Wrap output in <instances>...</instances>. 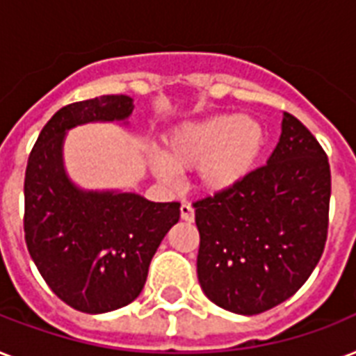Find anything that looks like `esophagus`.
Listing matches in <instances>:
<instances>
[{"label":"esophagus","instance_id":"esophagus-1","mask_svg":"<svg viewBox=\"0 0 356 356\" xmlns=\"http://www.w3.org/2000/svg\"><path fill=\"white\" fill-rule=\"evenodd\" d=\"M181 218H183L184 222H194V209H192L190 203L181 205Z\"/></svg>","mask_w":356,"mask_h":356}]
</instances>
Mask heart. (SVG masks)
I'll list each match as a JSON object with an SVG mask.
<instances>
[{
  "label": "heart",
  "mask_w": 356,
  "mask_h": 356,
  "mask_svg": "<svg viewBox=\"0 0 356 356\" xmlns=\"http://www.w3.org/2000/svg\"><path fill=\"white\" fill-rule=\"evenodd\" d=\"M268 133L259 120L243 114H218L184 123L166 140L164 159L151 156V170L164 184H177V173L200 168L201 186L212 194L240 184L259 164Z\"/></svg>",
  "instance_id": "obj_1"
}]
</instances>
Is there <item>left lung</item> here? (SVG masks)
I'll return each instance as SVG.
<instances>
[{
	"mask_svg": "<svg viewBox=\"0 0 356 356\" xmlns=\"http://www.w3.org/2000/svg\"><path fill=\"white\" fill-rule=\"evenodd\" d=\"M331 168L314 134L282 114L279 144L234 188L195 201L197 279L212 303L253 316L292 298L320 262Z\"/></svg>",
	"mask_w": 356,
	"mask_h": 356,
	"instance_id": "left-lung-1",
	"label": "left lung"
}]
</instances>
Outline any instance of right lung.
<instances>
[{"label":"right lung","instance_id":"1","mask_svg":"<svg viewBox=\"0 0 356 356\" xmlns=\"http://www.w3.org/2000/svg\"><path fill=\"white\" fill-rule=\"evenodd\" d=\"M129 96L66 105L44 125L25 170V242L47 286L72 309L103 314L138 298L162 238L181 203H155L133 192H86L64 172L66 131L90 122H122Z\"/></svg>","mask_w":356,"mask_h":356}]
</instances>
